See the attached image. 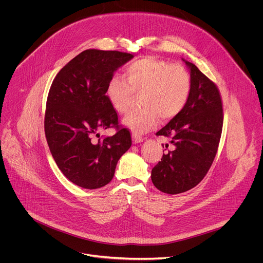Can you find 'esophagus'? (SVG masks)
<instances>
[{"label":"esophagus","instance_id":"obj_1","mask_svg":"<svg viewBox=\"0 0 263 263\" xmlns=\"http://www.w3.org/2000/svg\"><path fill=\"white\" fill-rule=\"evenodd\" d=\"M132 140H133V143H140V142L143 141V138L136 135V134H133L132 135Z\"/></svg>","mask_w":263,"mask_h":263}]
</instances>
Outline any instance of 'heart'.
Here are the masks:
<instances>
[{
	"instance_id": "heart-1",
	"label": "heart",
	"mask_w": 263,
	"mask_h": 263,
	"mask_svg": "<svg viewBox=\"0 0 263 263\" xmlns=\"http://www.w3.org/2000/svg\"><path fill=\"white\" fill-rule=\"evenodd\" d=\"M122 76L115 73L105 87V96L118 114L128 110L133 92H140L141 108L130 111L123 124L135 134L155 129L160 119L177 117L185 107L192 91L189 71L179 64L144 57L125 66Z\"/></svg>"
}]
</instances>
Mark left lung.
<instances>
[{
	"label": "left lung",
	"instance_id": "obj_1",
	"mask_svg": "<svg viewBox=\"0 0 263 263\" xmlns=\"http://www.w3.org/2000/svg\"><path fill=\"white\" fill-rule=\"evenodd\" d=\"M183 61L191 71V96L182 111L157 132L171 138L173 149L152 170L154 185L169 195L187 192L203 180L216 156L223 124L217 86L194 63Z\"/></svg>",
	"mask_w": 263,
	"mask_h": 263
}]
</instances>
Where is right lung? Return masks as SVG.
<instances>
[{"label":"right lung","mask_w":263,"mask_h":263,"mask_svg":"<svg viewBox=\"0 0 263 263\" xmlns=\"http://www.w3.org/2000/svg\"><path fill=\"white\" fill-rule=\"evenodd\" d=\"M133 55L88 49L57 73L49 90L45 134L54 161L72 183L87 190L106 185L117 163L132 144L127 128L105 96L114 72ZM116 127L112 137L98 139L99 131Z\"/></svg>","instance_id":"add662e5"}]
</instances>
